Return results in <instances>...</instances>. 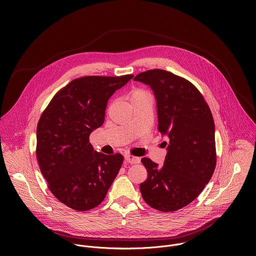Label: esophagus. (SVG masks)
<instances>
[{
    "label": "esophagus",
    "mask_w": 256,
    "mask_h": 256,
    "mask_svg": "<svg viewBox=\"0 0 256 256\" xmlns=\"http://www.w3.org/2000/svg\"><path fill=\"white\" fill-rule=\"evenodd\" d=\"M124 160L130 164H138V163L140 162V159L138 157H134V156H132L130 154L124 155Z\"/></svg>",
    "instance_id": "34e87169"
}]
</instances>
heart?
Returning <instances> with one entry per match:
<instances>
[{
	"label": "heart",
	"instance_id": "obj_1",
	"mask_svg": "<svg viewBox=\"0 0 256 256\" xmlns=\"http://www.w3.org/2000/svg\"><path fill=\"white\" fill-rule=\"evenodd\" d=\"M150 95L147 91L146 90H142V89H136L132 92V95H130V99L132 98H136V97H142V96H148Z\"/></svg>",
	"mask_w": 256,
	"mask_h": 256
}]
</instances>
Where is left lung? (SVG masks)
Listing matches in <instances>:
<instances>
[{
  "mask_svg": "<svg viewBox=\"0 0 256 256\" xmlns=\"http://www.w3.org/2000/svg\"><path fill=\"white\" fill-rule=\"evenodd\" d=\"M134 81L153 90L158 130L168 138L164 165L149 158L142 163L147 180L140 184L142 198L150 206L167 212L190 204L202 192L216 167L214 124L200 91L188 80L164 70L140 72Z\"/></svg>",
  "mask_w": 256,
  "mask_h": 256,
  "instance_id": "8db88e82",
  "label": "left lung"
}]
</instances>
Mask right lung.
<instances>
[{"label": "right lung", "mask_w": 256, "mask_h": 256, "mask_svg": "<svg viewBox=\"0 0 256 256\" xmlns=\"http://www.w3.org/2000/svg\"><path fill=\"white\" fill-rule=\"evenodd\" d=\"M132 75L87 76L58 91L40 116L36 130V157L52 194L76 210L102 202L124 157L94 151L90 134L104 122L108 99Z\"/></svg>", "instance_id": "right-lung-1"}]
</instances>
